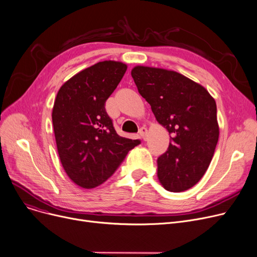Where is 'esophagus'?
Returning <instances> with one entry per match:
<instances>
[{
    "mask_svg": "<svg viewBox=\"0 0 257 257\" xmlns=\"http://www.w3.org/2000/svg\"><path fill=\"white\" fill-rule=\"evenodd\" d=\"M139 135H140V137L145 141L147 139V128L146 127H141L139 130Z\"/></svg>",
    "mask_w": 257,
    "mask_h": 257,
    "instance_id": "1",
    "label": "esophagus"
}]
</instances>
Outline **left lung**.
<instances>
[{
    "label": "left lung",
    "mask_w": 257,
    "mask_h": 257,
    "mask_svg": "<svg viewBox=\"0 0 257 257\" xmlns=\"http://www.w3.org/2000/svg\"><path fill=\"white\" fill-rule=\"evenodd\" d=\"M132 77L157 121L172 135L157 161L160 184L170 192L192 188L207 170L219 139L214 97L174 70L137 65Z\"/></svg>",
    "instance_id": "obj_1"
}]
</instances>
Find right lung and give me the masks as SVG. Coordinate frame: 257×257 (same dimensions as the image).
<instances>
[{"instance_id": "1", "label": "right lung", "mask_w": 257, "mask_h": 257, "mask_svg": "<svg viewBox=\"0 0 257 257\" xmlns=\"http://www.w3.org/2000/svg\"><path fill=\"white\" fill-rule=\"evenodd\" d=\"M127 65L105 60L74 74L57 93L53 126L68 177L84 189L105 182L139 140L120 137L104 109Z\"/></svg>"}]
</instances>
